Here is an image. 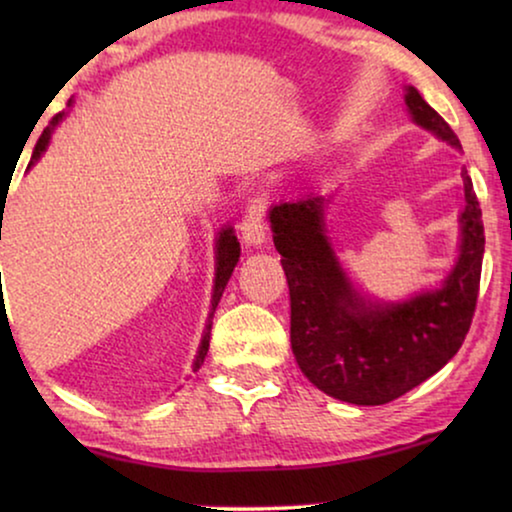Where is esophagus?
<instances>
[{
	"instance_id": "1",
	"label": "esophagus",
	"mask_w": 512,
	"mask_h": 512,
	"mask_svg": "<svg viewBox=\"0 0 512 512\" xmlns=\"http://www.w3.org/2000/svg\"><path fill=\"white\" fill-rule=\"evenodd\" d=\"M265 212H268V200L263 195H256L247 202L244 209L242 223H240V235L249 247H258L268 237V221H265Z\"/></svg>"
}]
</instances>
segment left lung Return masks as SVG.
Returning <instances> with one entry per match:
<instances>
[{"mask_svg": "<svg viewBox=\"0 0 512 512\" xmlns=\"http://www.w3.org/2000/svg\"><path fill=\"white\" fill-rule=\"evenodd\" d=\"M422 128L461 149L445 118L405 88ZM461 254L443 289L401 305H370L347 282L324 230V198L307 195L270 209L291 300V347L307 380L354 405H384L438 373L459 352L478 305L485 226L468 172Z\"/></svg>", "mask_w": 512, "mask_h": 512, "instance_id": "left-lung-1", "label": "left lung"}]
</instances>
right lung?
<instances>
[{
    "mask_svg": "<svg viewBox=\"0 0 512 512\" xmlns=\"http://www.w3.org/2000/svg\"><path fill=\"white\" fill-rule=\"evenodd\" d=\"M62 114L53 116V121L48 128L44 130V135L39 137L37 146H34V153H32V160L30 165L34 163V160H39L41 153L46 151L48 142H51V132L55 125L60 123ZM237 258H240V242H237V237L233 235V228L223 230V233L219 235V240H216V279H214V296H212V312H209V317H214L216 312V305H219V300L223 296V289H226L228 279L230 275H233V268L237 265ZM209 331H212V324H207V331L205 335H202V342H200V352L198 356H195V363H193V370H198L202 366V361H205L207 356V349H209Z\"/></svg>",
    "mask_w": 512,
    "mask_h": 512,
    "instance_id": "obj_1",
    "label": "right lung"
}]
</instances>
